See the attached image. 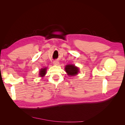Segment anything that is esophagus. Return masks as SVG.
I'll use <instances>...</instances> for the list:
<instances>
[{"label": "esophagus", "instance_id": "34e87169", "mask_svg": "<svg viewBox=\"0 0 125 125\" xmlns=\"http://www.w3.org/2000/svg\"><path fill=\"white\" fill-rule=\"evenodd\" d=\"M53 63H54V65H57V64H58L59 62L58 61H57V60H55V61H54Z\"/></svg>", "mask_w": 125, "mask_h": 125}]
</instances>
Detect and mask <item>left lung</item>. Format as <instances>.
I'll return each mask as SVG.
<instances>
[{"label":"left lung","mask_w":125,"mask_h":125,"mask_svg":"<svg viewBox=\"0 0 125 125\" xmlns=\"http://www.w3.org/2000/svg\"><path fill=\"white\" fill-rule=\"evenodd\" d=\"M65 71L69 76H73L78 74L79 68L73 65H68L65 67Z\"/></svg>","instance_id":"8db88e82"}]
</instances>
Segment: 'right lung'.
<instances>
[{"label": "right lung", "instance_id": "1", "mask_svg": "<svg viewBox=\"0 0 125 125\" xmlns=\"http://www.w3.org/2000/svg\"><path fill=\"white\" fill-rule=\"evenodd\" d=\"M46 68H42L40 70V75L41 77H44L45 74H46Z\"/></svg>", "mask_w": 125, "mask_h": 125}]
</instances>
